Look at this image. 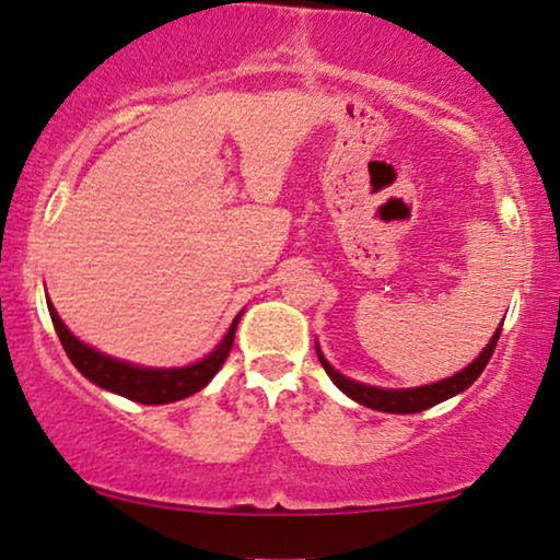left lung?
<instances>
[{
	"label": "left lung",
	"instance_id": "8db88e82",
	"mask_svg": "<svg viewBox=\"0 0 560 560\" xmlns=\"http://www.w3.org/2000/svg\"><path fill=\"white\" fill-rule=\"evenodd\" d=\"M500 334H502V326L497 328L492 341L487 343L485 351H481V354L474 359L466 370L456 372L454 377H448V380L433 382V385H425V387H412V389H380V387H370V385H359V382L343 377V374L336 372L334 366L326 362L324 354H320L318 347H316V354H318V362L324 364L328 377L334 380V385L343 389V393H347L351 400H357L359 405H366V408L382 410V412H420V410L433 408V405H439L443 400H448V397L464 393V389L469 387L481 372H485L487 362L494 354V347H497V339H500Z\"/></svg>",
	"mask_w": 560,
	"mask_h": 560
}]
</instances>
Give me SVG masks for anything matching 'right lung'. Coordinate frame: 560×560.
I'll return each instance as SVG.
<instances>
[{
    "instance_id": "1",
    "label": "right lung",
    "mask_w": 560,
    "mask_h": 560,
    "mask_svg": "<svg viewBox=\"0 0 560 560\" xmlns=\"http://www.w3.org/2000/svg\"><path fill=\"white\" fill-rule=\"evenodd\" d=\"M48 311H50L52 326H56L58 339L63 343L66 354L73 362L75 370H79L86 380L94 382V385L142 405H165V402L183 400V397L194 395L198 389L209 385L213 374L219 372V366L226 362L229 351H232V343H234L236 324H240V316H236L232 320V328H229L224 336V341H221L209 357L201 359V362L180 366V370H144V366H135V364L119 362V359L98 354V351L86 347V343H81L71 331H68L50 301H48Z\"/></svg>"
}]
</instances>
